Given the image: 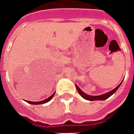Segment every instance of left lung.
Here are the masks:
<instances>
[{
    "label": "left lung",
    "instance_id": "left-lung-1",
    "mask_svg": "<svg viewBox=\"0 0 134 134\" xmlns=\"http://www.w3.org/2000/svg\"><path fill=\"white\" fill-rule=\"evenodd\" d=\"M122 82H121L119 85H118L117 87H116V88H114V89L111 90V91H110V92H107V93H105L104 94L99 95V96H92V95H89L87 94H85V92H82V90H81L77 85H75V86H76V88H77V91H78V92H79V94H80L85 99L89 100V101H97V100H105L107 99H108L109 97H110L111 95L114 94L115 92L117 91V90L119 88L121 85Z\"/></svg>",
    "mask_w": 134,
    "mask_h": 134
}]
</instances>
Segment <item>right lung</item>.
<instances>
[{
    "label": "right lung",
    "instance_id": "1",
    "mask_svg": "<svg viewBox=\"0 0 134 134\" xmlns=\"http://www.w3.org/2000/svg\"><path fill=\"white\" fill-rule=\"evenodd\" d=\"M54 94H52L49 97H48L47 99H45L42 100V101H40V102H30V101H26L27 102L29 103L30 104H44V103H47L48 102H49L50 100L52 99L53 97H54Z\"/></svg>",
    "mask_w": 134,
    "mask_h": 134
}]
</instances>
